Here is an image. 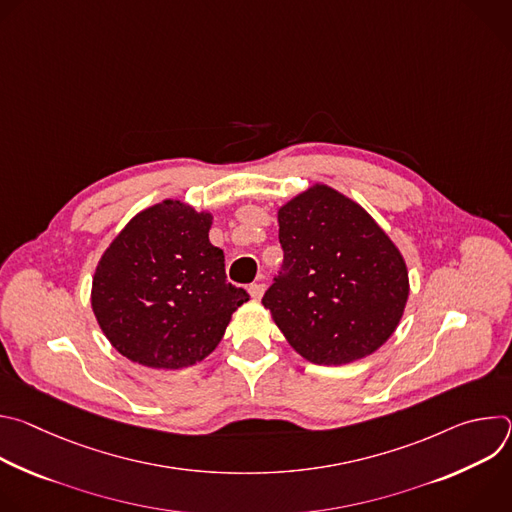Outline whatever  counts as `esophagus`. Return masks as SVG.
Segmentation results:
<instances>
[{
    "mask_svg": "<svg viewBox=\"0 0 512 512\" xmlns=\"http://www.w3.org/2000/svg\"><path fill=\"white\" fill-rule=\"evenodd\" d=\"M263 291H265V285H263V283H251V285H249V294H251V298H255V300H261Z\"/></svg>",
    "mask_w": 512,
    "mask_h": 512,
    "instance_id": "1",
    "label": "esophagus"
}]
</instances>
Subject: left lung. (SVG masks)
<instances>
[{
	"label": "left lung",
	"mask_w": 512,
	"mask_h": 512,
	"mask_svg": "<svg viewBox=\"0 0 512 512\" xmlns=\"http://www.w3.org/2000/svg\"><path fill=\"white\" fill-rule=\"evenodd\" d=\"M277 218L283 263L261 300L277 328L316 364L373 354L409 296L399 249L356 202L322 184L281 206Z\"/></svg>",
	"instance_id": "1"
}]
</instances>
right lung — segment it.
I'll list each match as a JSON object with an SVG mask.
<instances>
[{"label":"right lung","instance_id":"1","mask_svg":"<svg viewBox=\"0 0 512 512\" xmlns=\"http://www.w3.org/2000/svg\"><path fill=\"white\" fill-rule=\"evenodd\" d=\"M212 216L180 200L139 212L101 257L93 312L109 342L152 369H184L221 342L249 300L208 241Z\"/></svg>","mask_w":512,"mask_h":512}]
</instances>
